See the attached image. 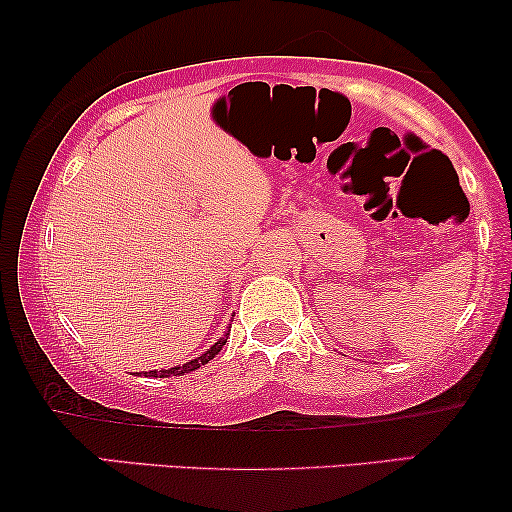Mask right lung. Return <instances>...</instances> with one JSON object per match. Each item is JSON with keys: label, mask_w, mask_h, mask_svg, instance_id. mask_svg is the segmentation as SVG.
Masks as SVG:
<instances>
[{"label": "right lung", "mask_w": 512, "mask_h": 512, "mask_svg": "<svg viewBox=\"0 0 512 512\" xmlns=\"http://www.w3.org/2000/svg\"><path fill=\"white\" fill-rule=\"evenodd\" d=\"M226 340H228V331H226V338H221L219 342H214L212 347L207 349L205 354H200L198 359H193V361H188V363H184V366H174V368H167V370H151L149 375L146 377H170V375H184V373H191V370H198L200 366H205V363H209L214 359L216 354L221 352V347L226 345Z\"/></svg>", "instance_id": "1"}]
</instances>
